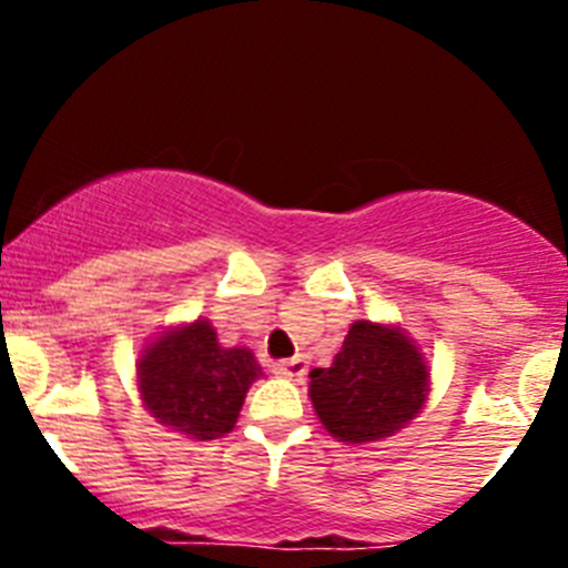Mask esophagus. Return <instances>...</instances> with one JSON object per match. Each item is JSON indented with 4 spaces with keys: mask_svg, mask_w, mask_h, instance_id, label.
Returning a JSON list of instances; mask_svg holds the SVG:
<instances>
[{
    "mask_svg": "<svg viewBox=\"0 0 568 568\" xmlns=\"http://www.w3.org/2000/svg\"><path fill=\"white\" fill-rule=\"evenodd\" d=\"M273 373L278 375V378H290V381L304 378V375H307V358H304V355H295V358L278 361V364L273 366Z\"/></svg>",
    "mask_w": 568,
    "mask_h": 568,
    "instance_id": "obj_1",
    "label": "esophagus"
}]
</instances>
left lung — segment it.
<instances>
[{
  "label": "left lung",
  "mask_w": 568,
  "mask_h": 568,
  "mask_svg": "<svg viewBox=\"0 0 568 568\" xmlns=\"http://www.w3.org/2000/svg\"><path fill=\"white\" fill-rule=\"evenodd\" d=\"M426 395L424 353L393 324L355 321L333 366L310 373L315 415L344 444L389 438L418 418Z\"/></svg>",
  "instance_id": "1"
}]
</instances>
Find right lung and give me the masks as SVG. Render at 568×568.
<instances>
[{
	"label": "right lung",
	"mask_w": 568,
	"mask_h": 568,
	"mask_svg": "<svg viewBox=\"0 0 568 568\" xmlns=\"http://www.w3.org/2000/svg\"><path fill=\"white\" fill-rule=\"evenodd\" d=\"M144 409L195 440L227 435L239 420L261 364L247 346H222L207 318L150 341L135 364Z\"/></svg>",
	"instance_id": "1"
}]
</instances>
